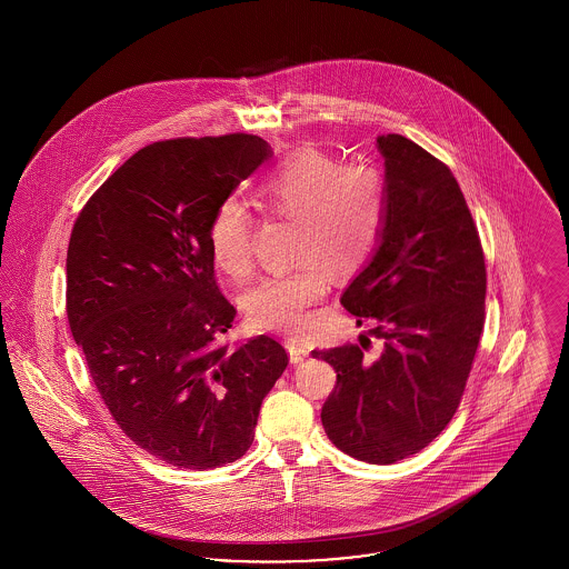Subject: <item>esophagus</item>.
<instances>
[{
	"label": "esophagus",
	"instance_id": "34e87169",
	"mask_svg": "<svg viewBox=\"0 0 569 569\" xmlns=\"http://www.w3.org/2000/svg\"><path fill=\"white\" fill-rule=\"evenodd\" d=\"M286 350L290 353V362H295V365L302 362L309 356V350L302 343H298L297 339H288Z\"/></svg>",
	"mask_w": 569,
	"mask_h": 569
}]
</instances>
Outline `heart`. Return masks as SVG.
<instances>
[{"label":"heart","instance_id":"obj_1","mask_svg":"<svg viewBox=\"0 0 569 569\" xmlns=\"http://www.w3.org/2000/svg\"><path fill=\"white\" fill-rule=\"evenodd\" d=\"M267 216L297 223V269L262 277L243 295L247 320L264 330L298 332L307 311L328 292V269L346 274L373 253L386 219V186L378 168L298 149L274 163L258 188ZM253 221L241 202L223 200L211 217L207 243L219 271L244 277L253 262Z\"/></svg>","mask_w":569,"mask_h":569}]
</instances>
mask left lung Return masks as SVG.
Listing matches in <instances>:
<instances>
[{
  "label": "left lung",
  "mask_w": 569,
  "mask_h": 569,
  "mask_svg": "<svg viewBox=\"0 0 569 569\" xmlns=\"http://www.w3.org/2000/svg\"><path fill=\"white\" fill-rule=\"evenodd\" d=\"M378 149L386 219L341 305L378 320L383 350L376 360L358 346L313 358L337 371L322 407L328 439L353 459L390 465L427 448L459 407L485 328L487 267L450 168L406 136H378Z\"/></svg>",
  "instance_id": "8db88e82"
}]
</instances>
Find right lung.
<instances>
[{
  "mask_svg": "<svg viewBox=\"0 0 569 569\" xmlns=\"http://www.w3.org/2000/svg\"><path fill=\"white\" fill-rule=\"evenodd\" d=\"M271 153L251 134L153 142L110 174L72 228V337L121 431L174 467L241 459L288 367L267 335L217 346L237 309L217 288L207 243L217 207Z\"/></svg>",
  "mask_w": 569,
  "mask_h": 569,
  "instance_id": "1",
  "label": "right lung"
}]
</instances>
